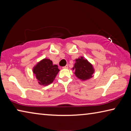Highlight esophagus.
I'll list each match as a JSON object with an SVG mask.
<instances>
[{
  "mask_svg": "<svg viewBox=\"0 0 131 131\" xmlns=\"http://www.w3.org/2000/svg\"><path fill=\"white\" fill-rule=\"evenodd\" d=\"M63 69H68V65H66V66H63Z\"/></svg>",
  "mask_w": 131,
  "mask_h": 131,
  "instance_id": "34e87169",
  "label": "esophagus"
}]
</instances>
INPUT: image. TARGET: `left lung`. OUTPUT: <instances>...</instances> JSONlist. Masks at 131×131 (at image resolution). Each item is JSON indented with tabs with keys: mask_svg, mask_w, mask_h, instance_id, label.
Returning a JSON list of instances; mask_svg holds the SVG:
<instances>
[{
	"mask_svg": "<svg viewBox=\"0 0 131 131\" xmlns=\"http://www.w3.org/2000/svg\"><path fill=\"white\" fill-rule=\"evenodd\" d=\"M73 69H75V75L82 80L91 78L94 72L92 65L87 59H84L83 57L76 59Z\"/></svg>",
	"mask_w": 131,
	"mask_h": 131,
	"instance_id": "obj_1",
	"label": "left lung"
}]
</instances>
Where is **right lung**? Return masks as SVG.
Here are the masks:
<instances>
[{"label":"right lung","mask_w":131,"mask_h":131,"mask_svg":"<svg viewBox=\"0 0 131 131\" xmlns=\"http://www.w3.org/2000/svg\"><path fill=\"white\" fill-rule=\"evenodd\" d=\"M59 71L58 66L53 65L49 59H44L34 68L33 72L40 85H47L52 83Z\"/></svg>","instance_id":"right-lung-1"}]
</instances>
